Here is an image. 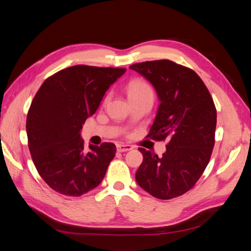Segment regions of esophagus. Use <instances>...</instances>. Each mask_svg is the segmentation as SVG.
<instances>
[{"label": "esophagus", "instance_id": "obj_1", "mask_svg": "<svg viewBox=\"0 0 251 251\" xmlns=\"http://www.w3.org/2000/svg\"><path fill=\"white\" fill-rule=\"evenodd\" d=\"M133 149L132 146L130 144H124V143H119L117 144V151H120V153H123V151H131Z\"/></svg>", "mask_w": 251, "mask_h": 251}]
</instances>
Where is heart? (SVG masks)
Wrapping results in <instances>:
<instances>
[{"label": "heart", "mask_w": 251, "mask_h": 251, "mask_svg": "<svg viewBox=\"0 0 251 251\" xmlns=\"http://www.w3.org/2000/svg\"><path fill=\"white\" fill-rule=\"evenodd\" d=\"M148 92H151V89L146 81H143L141 79H134L128 83L127 86V93L130 97L133 95L148 93Z\"/></svg>", "instance_id": "heart-1"}]
</instances>
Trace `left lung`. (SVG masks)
Masks as SVG:
<instances>
[{"instance_id":"left-lung-1","label":"left lung","mask_w":251,"mask_h":251,"mask_svg":"<svg viewBox=\"0 0 251 251\" xmlns=\"http://www.w3.org/2000/svg\"><path fill=\"white\" fill-rule=\"evenodd\" d=\"M154 87L159 104L150 134L168 139L161 157L139 148L143 161L136 181L155 198L168 200L188 192L209 162L215 146L217 111L199 75L169 59L130 67Z\"/></svg>"}]
</instances>
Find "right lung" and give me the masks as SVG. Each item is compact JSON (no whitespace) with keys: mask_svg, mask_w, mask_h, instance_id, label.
<instances>
[{"mask_svg":"<svg viewBox=\"0 0 251 251\" xmlns=\"http://www.w3.org/2000/svg\"><path fill=\"white\" fill-rule=\"evenodd\" d=\"M126 71L73 66L52 75L37 91L27 115L28 147L40 176L55 192L78 197L100 184L116 147L104 142L85 151L80 131Z\"/></svg>","mask_w":251,"mask_h":251,"instance_id":"obj_1","label":"right lung"}]
</instances>
